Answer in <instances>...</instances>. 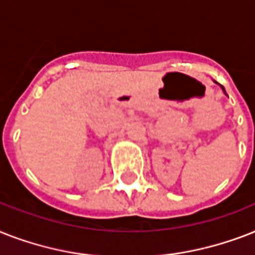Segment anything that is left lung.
Wrapping results in <instances>:
<instances>
[{
  "mask_svg": "<svg viewBox=\"0 0 255 255\" xmlns=\"http://www.w3.org/2000/svg\"><path fill=\"white\" fill-rule=\"evenodd\" d=\"M223 89H224V88H223Z\"/></svg>",
  "mask_w": 255,
  "mask_h": 255,
  "instance_id": "8db88e82",
  "label": "left lung"
}]
</instances>
